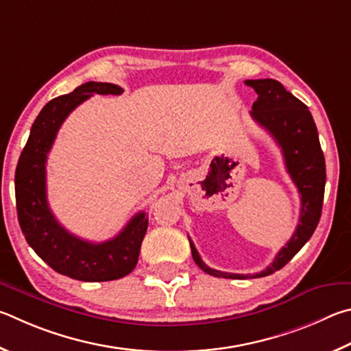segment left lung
<instances>
[{
	"label": "left lung",
	"instance_id": "obj_1",
	"mask_svg": "<svg viewBox=\"0 0 351 351\" xmlns=\"http://www.w3.org/2000/svg\"><path fill=\"white\" fill-rule=\"evenodd\" d=\"M245 84L256 90L257 100L251 117L267 129L280 146L287 172L300 194V216L298 228L290 241L274 257L271 265L257 274H234L210 268L202 261L194 243L193 259L205 273L223 279L263 278L285 267L298 251L310 241L322 214L325 189V158L319 143L317 129L308 108L273 78L247 80Z\"/></svg>",
	"mask_w": 351,
	"mask_h": 351
}]
</instances>
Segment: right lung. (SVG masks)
Returning a JSON list of instances; mask_svg holds the SVG:
<instances>
[{
    "label": "right lung",
    "instance_id": "add662e5",
    "mask_svg": "<svg viewBox=\"0 0 351 351\" xmlns=\"http://www.w3.org/2000/svg\"><path fill=\"white\" fill-rule=\"evenodd\" d=\"M112 83L88 82L67 95L49 101L36 117L15 171L18 222L27 243L55 271L83 282L125 278L137 265L147 230L145 211L137 213L114 239L94 243L83 241L58 223L46 194V162L63 121L78 104L94 94L120 95Z\"/></svg>",
    "mask_w": 351,
    "mask_h": 351
}]
</instances>
